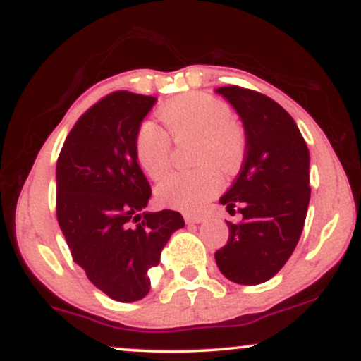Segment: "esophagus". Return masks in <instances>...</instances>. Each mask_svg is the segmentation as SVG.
Instances as JSON below:
<instances>
[{
	"mask_svg": "<svg viewBox=\"0 0 361 361\" xmlns=\"http://www.w3.org/2000/svg\"><path fill=\"white\" fill-rule=\"evenodd\" d=\"M183 217H185V222H186V224H200V222H204V221H205V217H204V215L185 214Z\"/></svg>",
	"mask_w": 361,
	"mask_h": 361,
	"instance_id": "obj_1",
	"label": "esophagus"
}]
</instances>
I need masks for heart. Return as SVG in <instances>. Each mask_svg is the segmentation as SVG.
I'll return each mask as SVG.
<instances>
[{
    "label": "heart",
    "instance_id": "1",
    "mask_svg": "<svg viewBox=\"0 0 361 361\" xmlns=\"http://www.w3.org/2000/svg\"><path fill=\"white\" fill-rule=\"evenodd\" d=\"M168 135L175 142L195 140L193 171L169 173L156 185L159 204L171 209L198 210L221 186V173H233L246 152V132L231 115L227 103L207 93H186L157 110ZM152 122H142L135 132V161L147 176L161 178L169 166L171 142Z\"/></svg>",
    "mask_w": 361,
    "mask_h": 361
}]
</instances>
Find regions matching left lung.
<instances>
[{"mask_svg":"<svg viewBox=\"0 0 361 361\" xmlns=\"http://www.w3.org/2000/svg\"><path fill=\"white\" fill-rule=\"evenodd\" d=\"M234 106L246 132L241 171L221 198L243 215L215 252L226 279L241 285L270 280L292 256L310 200L309 149L295 120L267 94L241 86L215 90Z\"/></svg>","mask_w":361,"mask_h":361,"instance_id":"left-lung-1","label":"left lung"}]
</instances>
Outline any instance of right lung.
Returning <instances> with one entry per match:
<instances>
[{"mask_svg":"<svg viewBox=\"0 0 361 361\" xmlns=\"http://www.w3.org/2000/svg\"><path fill=\"white\" fill-rule=\"evenodd\" d=\"M154 97L114 91L78 118L56 166V214L74 263L110 299L140 300L149 268L175 231V210L142 212L151 185L135 161L134 139Z\"/></svg>","mask_w":361,"mask_h":361,"instance_id":"obj_1","label":"right lung"}]
</instances>
